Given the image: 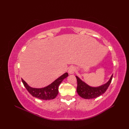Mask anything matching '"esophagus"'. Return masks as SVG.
<instances>
[{
  "instance_id": "34e87169",
  "label": "esophagus",
  "mask_w": 129,
  "mask_h": 129,
  "mask_svg": "<svg viewBox=\"0 0 129 129\" xmlns=\"http://www.w3.org/2000/svg\"><path fill=\"white\" fill-rule=\"evenodd\" d=\"M75 72V68L74 67H70L69 69H68V73H69V74H73L74 72Z\"/></svg>"
}]
</instances>
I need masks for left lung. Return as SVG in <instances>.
I'll return each mask as SVG.
<instances>
[{"instance_id":"obj_1","label":"left lung","mask_w":129,"mask_h":129,"mask_svg":"<svg viewBox=\"0 0 129 129\" xmlns=\"http://www.w3.org/2000/svg\"><path fill=\"white\" fill-rule=\"evenodd\" d=\"M76 78L78 83L76 91L78 95L82 98L85 99H91L100 96L106 91L111 82L113 75L111 76L110 79L106 83L97 87H92L89 85L77 76H76Z\"/></svg>"}]
</instances>
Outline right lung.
<instances>
[{
  "label": "right lung",
  "instance_id": "right-lung-1",
  "mask_svg": "<svg viewBox=\"0 0 129 129\" xmlns=\"http://www.w3.org/2000/svg\"><path fill=\"white\" fill-rule=\"evenodd\" d=\"M68 76V73H65L56 79L50 85L42 88H35L30 86L23 79H21L24 86L33 96L42 100H51L56 98L59 93V86L62 80Z\"/></svg>",
  "mask_w": 129,
  "mask_h": 129
}]
</instances>
